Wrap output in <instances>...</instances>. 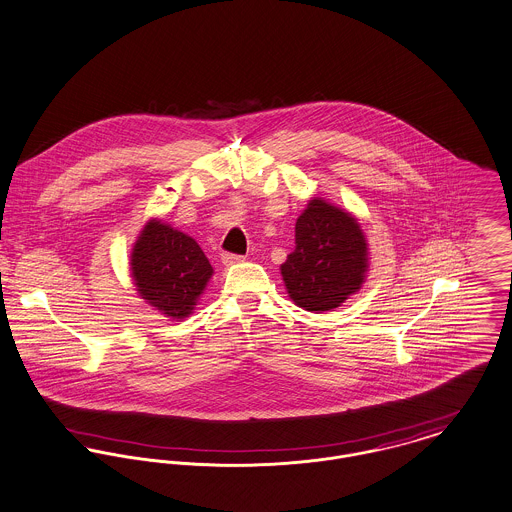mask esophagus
I'll use <instances>...</instances> for the list:
<instances>
[{"mask_svg": "<svg viewBox=\"0 0 512 512\" xmlns=\"http://www.w3.org/2000/svg\"><path fill=\"white\" fill-rule=\"evenodd\" d=\"M221 260H223V264H225V266H233V264H240V262H244V256H236V254H223V256H221Z\"/></svg>", "mask_w": 512, "mask_h": 512, "instance_id": "esophagus-1", "label": "esophagus"}]
</instances>
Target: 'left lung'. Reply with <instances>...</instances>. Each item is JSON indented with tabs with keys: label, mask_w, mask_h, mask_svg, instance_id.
<instances>
[{
	"label": "left lung",
	"mask_w": 512,
	"mask_h": 512,
	"mask_svg": "<svg viewBox=\"0 0 512 512\" xmlns=\"http://www.w3.org/2000/svg\"><path fill=\"white\" fill-rule=\"evenodd\" d=\"M370 270V248L358 219L313 197L295 223V250L279 266L289 299L311 313L340 307Z\"/></svg>",
	"instance_id": "8db88e82"
}]
</instances>
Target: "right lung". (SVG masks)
<instances>
[{"mask_svg":"<svg viewBox=\"0 0 512 512\" xmlns=\"http://www.w3.org/2000/svg\"><path fill=\"white\" fill-rule=\"evenodd\" d=\"M129 266L140 299L172 321L195 311L213 276L199 244L160 219H150L142 227Z\"/></svg>","mask_w":512,"mask_h":512,"instance_id":"obj_1","label":"right lung"}]
</instances>
